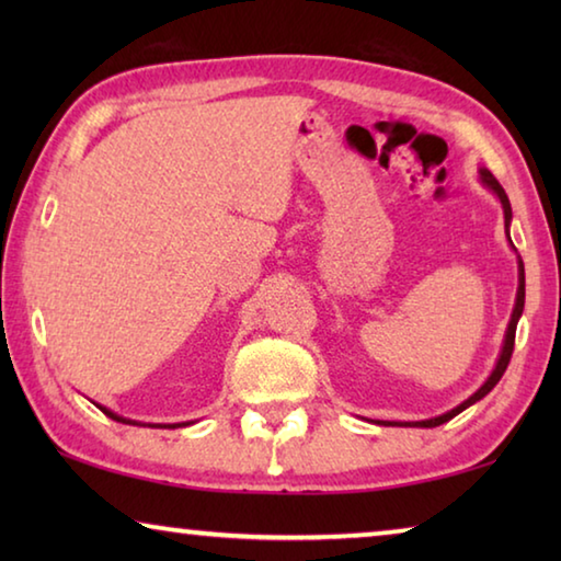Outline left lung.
Segmentation results:
<instances>
[{"label": "left lung", "mask_w": 561, "mask_h": 561, "mask_svg": "<svg viewBox=\"0 0 561 561\" xmlns=\"http://www.w3.org/2000/svg\"><path fill=\"white\" fill-rule=\"evenodd\" d=\"M480 183L485 185L492 195L497 197L500 205H502V213H505V232H507V242L512 250H515V244L510 240V222H512V207H510V197L502 185L497 183V178L490 173L488 168H480ZM517 252V250H515ZM522 309H525V264H522V257H517V297H515V307H512V317H510V324L505 331V341H502V348H500V356H497V364L492 368V374L488 376V381L482 383L478 391H474L470 398H465L460 405L450 408L448 413L443 415H435V417H425V421H405V423H398V421H376V425H408V428H435V425H443L448 423L450 417H455L458 413H462L465 408H470L472 403H478L480 398H485L492 388L497 386V381L502 378V374L507 371V364L512 358V348H515V331H517V321L522 317Z\"/></svg>", "instance_id": "obj_1"}]
</instances>
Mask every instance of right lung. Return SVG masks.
Wrapping results in <instances>:
<instances>
[{"instance_id":"1","label":"right lung","mask_w":561,"mask_h":561,"mask_svg":"<svg viewBox=\"0 0 561 561\" xmlns=\"http://www.w3.org/2000/svg\"><path fill=\"white\" fill-rule=\"evenodd\" d=\"M99 405V403H96ZM103 413H106L108 417H113V421H118V423H126V425H150V428H153V425H160V428H185V425H190L193 421H185V423H140V421H130V417H123V415H118V413H113L111 408H106V405H99Z\"/></svg>"}]
</instances>
